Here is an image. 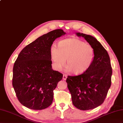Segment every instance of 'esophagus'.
I'll return each mask as SVG.
<instances>
[{"label":"esophagus","mask_w":123,"mask_h":123,"mask_svg":"<svg viewBox=\"0 0 123 123\" xmlns=\"http://www.w3.org/2000/svg\"><path fill=\"white\" fill-rule=\"evenodd\" d=\"M67 76L66 74H64L63 77H62V79H63V80H66L67 79Z\"/></svg>","instance_id":"obj_1"}]
</instances>
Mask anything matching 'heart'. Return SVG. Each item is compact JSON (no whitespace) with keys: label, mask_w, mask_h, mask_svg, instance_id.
<instances>
[{"label":"heart","mask_w":123,"mask_h":123,"mask_svg":"<svg viewBox=\"0 0 123 123\" xmlns=\"http://www.w3.org/2000/svg\"><path fill=\"white\" fill-rule=\"evenodd\" d=\"M50 50L54 66L57 70H62L67 59L66 71L76 75L89 70L94 57L92 46L78 38L60 41L58 47L53 44Z\"/></svg>","instance_id":"b5f03b06"}]
</instances>
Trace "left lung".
Wrapping results in <instances>:
<instances>
[{
  "mask_svg": "<svg viewBox=\"0 0 123 123\" xmlns=\"http://www.w3.org/2000/svg\"><path fill=\"white\" fill-rule=\"evenodd\" d=\"M76 35L92 46L94 57L88 70L78 76H68L66 82L74 105L80 110H92L103 103L111 85L112 69L108 53L96 38L78 32Z\"/></svg>",
  "mask_w": 123,
  "mask_h": 123,
  "instance_id": "obj_1",
  "label": "left lung"
}]
</instances>
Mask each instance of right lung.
I'll use <instances>...</instances> for the list:
<instances>
[{
	"mask_svg": "<svg viewBox=\"0 0 123 123\" xmlns=\"http://www.w3.org/2000/svg\"><path fill=\"white\" fill-rule=\"evenodd\" d=\"M66 33L62 29L37 38L21 51L13 68L12 86L18 99L30 109L41 110L52 103L53 91L62 74L52 68L50 47Z\"/></svg>",
	"mask_w": 123,
	"mask_h": 123,
	"instance_id": "1",
	"label": "right lung"
}]
</instances>
